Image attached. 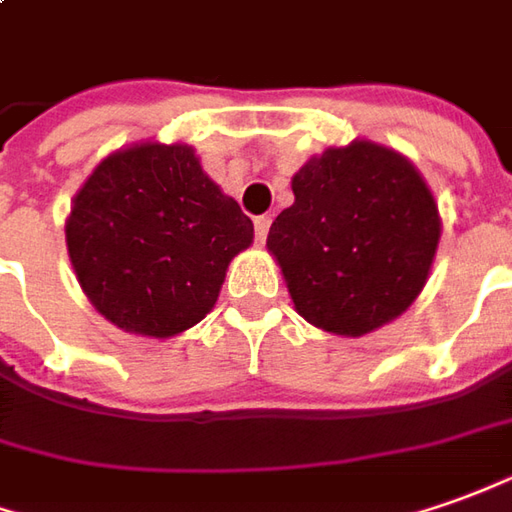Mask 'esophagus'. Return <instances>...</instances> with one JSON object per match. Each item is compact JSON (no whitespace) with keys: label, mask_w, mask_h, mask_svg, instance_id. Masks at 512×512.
Wrapping results in <instances>:
<instances>
[{"label":"esophagus","mask_w":512,"mask_h":512,"mask_svg":"<svg viewBox=\"0 0 512 512\" xmlns=\"http://www.w3.org/2000/svg\"><path fill=\"white\" fill-rule=\"evenodd\" d=\"M269 227H271L269 215H257V218H255V241L257 243L266 241V235H269Z\"/></svg>","instance_id":"obj_1"}]
</instances>
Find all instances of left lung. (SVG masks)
I'll use <instances>...</instances> for the list:
<instances>
[{
  "label": "left lung",
  "instance_id": "obj_1",
  "mask_svg": "<svg viewBox=\"0 0 512 512\" xmlns=\"http://www.w3.org/2000/svg\"><path fill=\"white\" fill-rule=\"evenodd\" d=\"M294 204L269 229L297 314L336 336L384 328L417 300L440 243V210L420 170L373 139L311 156Z\"/></svg>",
  "mask_w": 512,
  "mask_h": 512
}]
</instances>
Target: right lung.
<instances>
[{
  "mask_svg": "<svg viewBox=\"0 0 512 512\" xmlns=\"http://www.w3.org/2000/svg\"><path fill=\"white\" fill-rule=\"evenodd\" d=\"M66 252L83 294L125 333L170 339L218 302L255 227L187 142H134L100 159L72 198Z\"/></svg>",
  "mask_w": 512,
  "mask_h": 512,
  "instance_id": "add662e5",
  "label": "right lung"
}]
</instances>
